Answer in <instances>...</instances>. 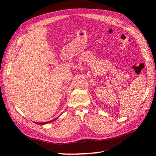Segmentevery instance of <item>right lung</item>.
Returning a JSON list of instances; mask_svg holds the SVG:
<instances>
[{"mask_svg": "<svg viewBox=\"0 0 156 156\" xmlns=\"http://www.w3.org/2000/svg\"><path fill=\"white\" fill-rule=\"evenodd\" d=\"M56 119H54V120H52L51 121H48V122H35L36 124H39V125H44V124H46V123H48V122H52L53 121H55Z\"/></svg>", "mask_w": 156, "mask_h": 156, "instance_id": "obj_1", "label": "right lung"}]
</instances>
